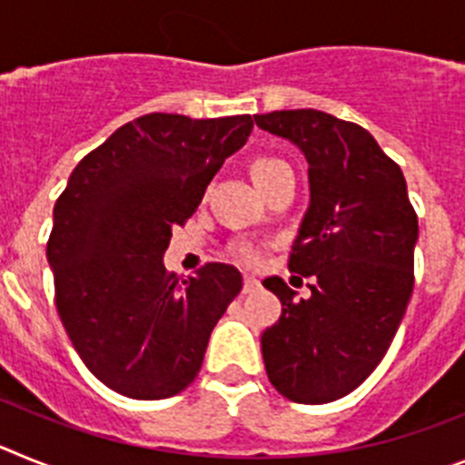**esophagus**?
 Wrapping results in <instances>:
<instances>
[{"mask_svg":"<svg viewBox=\"0 0 465 465\" xmlns=\"http://www.w3.org/2000/svg\"><path fill=\"white\" fill-rule=\"evenodd\" d=\"M257 288H260V281H257L255 276H245V281H243V292H255Z\"/></svg>","mask_w":465,"mask_h":465,"instance_id":"34e87169","label":"esophagus"}]
</instances>
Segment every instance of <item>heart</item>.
Instances as JSON below:
<instances>
[{
	"mask_svg": "<svg viewBox=\"0 0 465 465\" xmlns=\"http://www.w3.org/2000/svg\"><path fill=\"white\" fill-rule=\"evenodd\" d=\"M285 161L276 159V156H257L252 163H250V175H252V180H260V177H264L266 173L276 171L278 165H282ZM236 255L241 257L243 262H255L257 260V250L252 248V245H236Z\"/></svg>",
	"mask_w": 465,
	"mask_h": 465,
	"instance_id": "1",
	"label": "heart"
}]
</instances>
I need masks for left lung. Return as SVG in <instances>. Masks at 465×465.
<instances>
[{"instance_id":"left-lung-1","label":"left lung","mask_w":465,"mask_h":465,"mask_svg":"<svg viewBox=\"0 0 465 465\" xmlns=\"http://www.w3.org/2000/svg\"><path fill=\"white\" fill-rule=\"evenodd\" d=\"M309 161L311 203L288 269L313 278L309 300L272 276L282 304L262 334L273 389L322 405L358 389L389 351L414 290L419 220L401 165L358 124L318 110L255 114Z\"/></svg>"}]
</instances>
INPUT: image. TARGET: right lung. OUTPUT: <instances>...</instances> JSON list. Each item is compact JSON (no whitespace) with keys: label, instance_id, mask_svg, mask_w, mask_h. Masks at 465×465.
Here are the masks:
<instances>
[{"label":"right lung","instance_id":"obj_1","mask_svg":"<svg viewBox=\"0 0 465 465\" xmlns=\"http://www.w3.org/2000/svg\"><path fill=\"white\" fill-rule=\"evenodd\" d=\"M250 131V114H144L84 156L55 201L46 243L55 309L84 365L116 393H183L243 288L236 266L222 262L177 278L163 252Z\"/></svg>","mask_w":465,"mask_h":465}]
</instances>
